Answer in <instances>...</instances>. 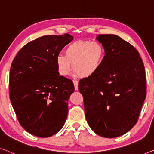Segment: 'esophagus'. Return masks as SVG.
I'll return each instance as SVG.
<instances>
[{"label":"esophagus","mask_w":154,"mask_h":154,"mask_svg":"<svg viewBox=\"0 0 154 154\" xmlns=\"http://www.w3.org/2000/svg\"><path fill=\"white\" fill-rule=\"evenodd\" d=\"M73 82H74V85L75 90H78V89H79V82L77 80H73Z\"/></svg>","instance_id":"1"}]
</instances>
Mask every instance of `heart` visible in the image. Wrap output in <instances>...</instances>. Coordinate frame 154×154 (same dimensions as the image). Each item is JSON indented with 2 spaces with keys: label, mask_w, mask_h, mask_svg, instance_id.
I'll list each match as a JSON object with an SVG mask.
<instances>
[{
  "label": "heart",
  "mask_w": 154,
  "mask_h": 154,
  "mask_svg": "<svg viewBox=\"0 0 154 154\" xmlns=\"http://www.w3.org/2000/svg\"><path fill=\"white\" fill-rule=\"evenodd\" d=\"M65 55L56 57V65L59 74L66 76L73 67L74 74L82 79L95 75L100 69L105 56V49L97 41H77L68 45Z\"/></svg>",
  "instance_id": "1"
}]
</instances>
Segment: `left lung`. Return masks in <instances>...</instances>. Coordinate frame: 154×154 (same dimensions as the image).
<instances>
[{
	"instance_id": "1",
	"label": "left lung",
	"mask_w": 154,
	"mask_h": 154,
	"mask_svg": "<svg viewBox=\"0 0 154 154\" xmlns=\"http://www.w3.org/2000/svg\"><path fill=\"white\" fill-rule=\"evenodd\" d=\"M96 39L105 49V59L95 75L80 80L79 90L89 127L112 138L138 121L146 98L145 67L138 51L120 37L101 34Z\"/></svg>"
}]
</instances>
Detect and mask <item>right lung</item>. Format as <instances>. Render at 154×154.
Here are the masks:
<instances>
[{
    "mask_svg": "<svg viewBox=\"0 0 154 154\" xmlns=\"http://www.w3.org/2000/svg\"><path fill=\"white\" fill-rule=\"evenodd\" d=\"M73 39L68 34L40 37L26 44L11 63V105L20 125L34 136H53L67 119L74 86L72 80L59 75L55 60Z\"/></svg>",
    "mask_w": 154,
    "mask_h": 154,
    "instance_id": "right-lung-1",
    "label": "right lung"
}]
</instances>
